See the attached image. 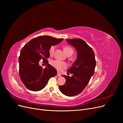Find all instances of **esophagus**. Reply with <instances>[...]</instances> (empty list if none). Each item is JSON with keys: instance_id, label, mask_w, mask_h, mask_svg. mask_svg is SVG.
<instances>
[{"instance_id": "esophagus-1", "label": "esophagus", "mask_w": 123, "mask_h": 123, "mask_svg": "<svg viewBox=\"0 0 123 123\" xmlns=\"http://www.w3.org/2000/svg\"><path fill=\"white\" fill-rule=\"evenodd\" d=\"M57 76H61V74H60V73H57Z\"/></svg>"}]
</instances>
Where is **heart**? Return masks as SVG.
Returning <instances> with one entry per match:
<instances>
[{
    "label": "heart",
    "mask_w": 123,
    "mask_h": 123,
    "mask_svg": "<svg viewBox=\"0 0 123 123\" xmlns=\"http://www.w3.org/2000/svg\"><path fill=\"white\" fill-rule=\"evenodd\" d=\"M55 49V46H52L50 47L49 52L50 55H53ZM64 50L65 52L66 53L67 55H69L70 54H72L73 53V50L71 47L69 46H66L64 47ZM51 64L52 66L54 68H55L57 70L59 71H62L64 69L67 68V65L66 62L59 61L58 60H54L51 62Z\"/></svg>",
    "instance_id": "b5f03b06"
}]
</instances>
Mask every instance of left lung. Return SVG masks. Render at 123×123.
Masks as SVG:
<instances>
[{
  "label": "left lung",
  "mask_w": 123,
  "mask_h": 123,
  "mask_svg": "<svg viewBox=\"0 0 123 123\" xmlns=\"http://www.w3.org/2000/svg\"><path fill=\"white\" fill-rule=\"evenodd\" d=\"M66 40L75 48L77 56L67 71L72 76L62 75L66 78V83L59 86V89L64 95L73 96L80 93L87 86L94 73L96 61L93 51L84 40L80 38Z\"/></svg>",
  "instance_id": "obj_1"
}]
</instances>
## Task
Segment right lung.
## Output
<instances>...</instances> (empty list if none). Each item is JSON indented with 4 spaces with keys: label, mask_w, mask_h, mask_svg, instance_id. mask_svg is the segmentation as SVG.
Here are the masks:
<instances>
[{
    "label": "right lung",
    "mask_w": 123,
    "mask_h": 123,
    "mask_svg": "<svg viewBox=\"0 0 123 123\" xmlns=\"http://www.w3.org/2000/svg\"><path fill=\"white\" fill-rule=\"evenodd\" d=\"M63 39L47 35L39 36L31 39L21 50L18 59L19 76L29 90H42L50 78L56 75V70L48 64L47 59L50 57V47L61 43ZM41 59L47 64L44 69L39 65Z\"/></svg>",
    "instance_id": "1"
}]
</instances>
